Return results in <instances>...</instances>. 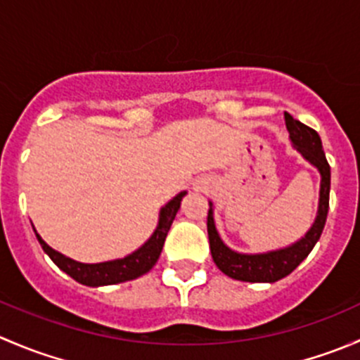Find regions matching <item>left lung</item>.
<instances>
[{
  "instance_id": "8db88e82",
  "label": "left lung",
  "mask_w": 360,
  "mask_h": 360,
  "mask_svg": "<svg viewBox=\"0 0 360 360\" xmlns=\"http://www.w3.org/2000/svg\"><path fill=\"white\" fill-rule=\"evenodd\" d=\"M285 127L289 130L292 144L296 150L303 155L311 165H315L321 172V200H319V212L314 226L300 242L281 250L266 254H238L228 249L217 235L214 226L212 209L207 216V233H209L210 254L216 266L228 277L242 282H277L288 277L291 271L297 268V264L310 254L315 248L317 240L321 238L324 230L326 219L329 210V190H331V167L326 160L322 141L314 129L307 127L304 123L294 120L288 111L284 112Z\"/></svg>"
}]
</instances>
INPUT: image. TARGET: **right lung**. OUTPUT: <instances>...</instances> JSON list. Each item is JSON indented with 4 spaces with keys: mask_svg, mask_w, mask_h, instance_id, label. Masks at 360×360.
<instances>
[{
    "mask_svg": "<svg viewBox=\"0 0 360 360\" xmlns=\"http://www.w3.org/2000/svg\"><path fill=\"white\" fill-rule=\"evenodd\" d=\"M184 195H186V191H181L177 197H174L172 200L160 210L158 226L157 230H155V233L151 235L150 240H148L143 248L137 249L136 252L123 257V259L106 261V263L97 264L78 263V261L69 259V257L57 252V250L49 248L38 233H36V238H38V242L41 244L43 250L49 254L50 259H52L60 270L66 271L69 277L75 278L76 282H79V284L90 285V288H99V285H111L120 284V282L125 281H134V278L141 277V275H144L146 271H150L151 268L155 266V263L158 261L160 252H162L163 248V242H165L167 233H169L170 230V224H172L174 217H176L177 210H179L181 200H183Z\"/></svg>",
    "mask_w": 360,
    "mask_h": 360,
    "instance_id": "1",
    "label": "right lung"
}]
</instances>
